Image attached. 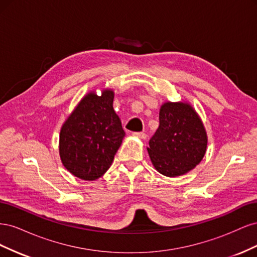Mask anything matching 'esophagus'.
I'll list each match as a JSON object with an SVG mask.
<instances>
[{
    "instance_id": "esophagus-1",
    "label": "esophagus",
    "mask_w": 257,
    "mask_h": 257,
    "mask_svg": "<svg viewBox=\"0 0 257 257\" xmlns=\"http://www.w3.org/2000/svg\"><path fill=\"white\" fill-rule=\"evenodd\" d=\"M134 136L141 138V139H146L147 138V134L144 133V132H138V133H134Z\"/></svg>"
}]
</instances>
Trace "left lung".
<instances>
[{
    "label": "left lung",
    "instance_id": "1",
    "mask_svg": "<svg viewBox=\"0 0 257 257\" xmlns=\"http://www.w3.org/2000/svg\"><path fill=\"white\" fill-rule=\"evenodd\" d=\"M207 132L198 113L186 102H166L160 125L147 148L154 168L166 177L185 175L205 157Z\"/></svg>",
    "mask_w": 257,
    "mask_h": 257
}]
</instances>
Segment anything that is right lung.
Masks as SVG:
<instances>
[{
	"mask_svg": "<svg viewBox=\"0 0 257 257\" xmlns=\"http://www.w3.org/2000/svg\"><path fill=\"white\" fill-rule=\"evenodd\" d=\"M114 92L91 91L67 116L60 131L59 153L69 173L85 181L102 177L112 164L125 133L113 110Z\"/></svg>",
	"mask_w": 257,
	"mask_h": 257,
	"instance_id": "1",
	"label": "right lung"
}]
</instances>
